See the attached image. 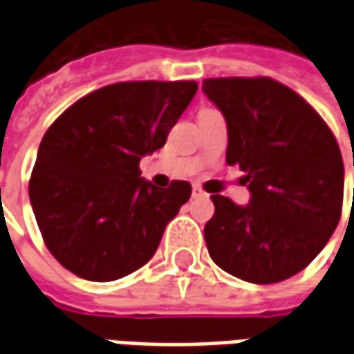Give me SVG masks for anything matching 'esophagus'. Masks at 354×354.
I'll use <instances>...</instances> for the list:
<instances>
[{"label":"esophagus","instance_id":"1","mask_svg":"<svg viewBox=\"0 0 354 354\" xmlns=\"http://www.w3.org/2000/svg\"><path fill=\"white\" fill-rule=\"evenodd\" d=\"M193 197H195V199H199V197H207V193L203 192L199 185H193Z\"/></svg>","mask_w":354,"mask_h":354}]
</instances>
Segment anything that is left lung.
Segmentation results:
<instances>
[{"mask_svg":"<svg viewBox=\"0 0 354 354\" xmlns=\"http://www.w3.org/2000/svg\"><path fill=\"white\" fill-rule=\"evenodd\" d=\"M203 93L225 117V161L245 170L250 192L245 207L210 195L208 254L246 282L290 279L319 256L342 218L339 146L322 117L279 81L218 77L203 81Z\"/></svg>","mask_w":354,"mask_h":354,"instance_id":"1","label":"left lung"}]
</instances>
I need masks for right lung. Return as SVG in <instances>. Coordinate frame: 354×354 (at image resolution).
<instances>
[{
	"label": "right lung",
	"instance_id": "obj_1",
	"mask_svg": "<svg viewBox=\"0 0 354 354\" xmlns=\"http://www.w3.org/2000/svg\"><path fill=\"white\" fill-rule=\"evenodd\" d=\"M195 93L193 81L113 83L45 132L28 192L45 245L68 271L109 282L153 258L192 185L157 187L140 176V159L165 146Z\"/></svg>",
	"mask_w": 354,
	"mask_h": 354
}]
</instances>
